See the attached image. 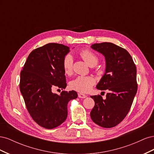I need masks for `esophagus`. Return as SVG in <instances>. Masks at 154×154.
<instances>
[{"mask_svg":"<svg viewBox=\"0 0 154 154\" xmlns=\"http://www.w3.org/2000/svg\"><path fill=\"white\" fill-rule=\"evenodd\" d=\"M78 97H80V98H85V97H87V95H85L84 94H82V93H79Z\"/></svg>","mask_w":154,"mask_h":154,"instance_id":"34e87169","label":"esophagus"}]
</instances>
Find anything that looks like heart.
I'll list each match as a JSON object with an SVG mask.
<instances>
[{"instance_id":"1","label":"heart","mask_w":154,"mask_h":154,"mask_svg":"<svg viewBox=\"0 0 154 154\" xmlns=\"http://www.w3.org/2000/svg\"><path fill=\"white\" fill-rule=\"evenodd\" d=\"M81 57L89 66H95L98 62V58L92 51L88 49L83 50L80 53ZM64 72L69 74L71 72L73 65V58L71 54H67L63 59ZM94 78L91 76H78L70 82L69 86L71 89L82 93L89 91L94 84Z\"/></svg>"}]
</instances>
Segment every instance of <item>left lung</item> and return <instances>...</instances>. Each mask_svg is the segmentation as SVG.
I'll list each match as a JSON object with an SVG mask.
<instances>
[{
	"instance_id": "8db88e82",
	"label": "left lung",
	"mask_w": 154,
	"mask_h": 154,
	"mask_svg": "<svg viewBox=\"0 0 154 154\" xmlns=\"http://www.w3.org/2000/svg\"><path fill=\"white\" fill-rule=\"evenodd\" d=\"M91 48L103 54L105 71L96 85L97 89L108 90L106 99L91 96L95 105L91 112L92 120L103 128H112L127 115L137 90L136 67L127 50L112 43L92 44Z\"/></svg>"
}]
</instances>
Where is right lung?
Returning a JSON list of instances; mask_svg holds the SVG:
<instances>
[{"mask_svg": "<svg viewBox=\"0 0 154 154\" xmlns=\"http://www.w3.org/2000/svg\"><path fill=\"white\" fill-rule=\"evenodd\" d=\"M70 51L62 44L49 43L29 54L20 72V89L32 118L48 129L57 127L67 117V104L76 99V91H63L58 95L55 87L65 89L66 78L63 59Z\"/></svg>", "mask_w": 154, "mask_h": 154, "instance_id": "1", "label": "right lung"}]
</instances>
